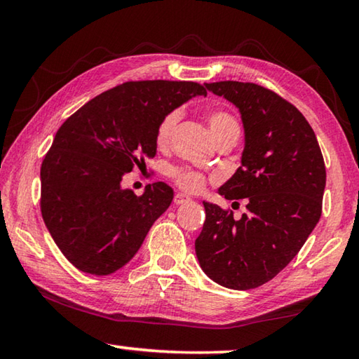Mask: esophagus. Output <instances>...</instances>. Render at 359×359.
<instances>
[{"label": "esophagus", "mask_w": 359, "mask_h": 359, "mask_svg": "<svg viewBox=\"0 0 359 359\" xmlns=\"http://www.w3.org/2000/svg\"><path fill=\"white\" fill-rule=\"evenodd\" d=\"M191 201H193V199L190 196H187V194H184V193H175V196H174L175 204H188Z\"/></svg>", "instance_id": "34e87169"}]
</instances>
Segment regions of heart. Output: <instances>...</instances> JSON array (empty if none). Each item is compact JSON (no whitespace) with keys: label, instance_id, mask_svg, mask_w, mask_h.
<instances>
[{"label":"heart","instance_id":"1","mask_svg":"<svg viewBox=\"0 0 359 359\" xmlns=\"http://www.w3.org/2000/svg\"><path fill=\"white\" fill-rule=\"evenodd\" d=\"M179 118H180V111L168 112L165 117L161 118L160 123H158L156 135H155L158 145H161L163 147V145H166L169 141H171V136L175 130V125L179 123ZM233 126H238V123H236V120L226 112L215 111L209 115V128L214 137L218 135V133H222L228 128H233ZM169 175L175 180V184L188 191H196L204 184L203 175L198 171H193V169L171 168L169 169Z\"/></svg>","mask_w":359,"mask_h":359}]
</instances>
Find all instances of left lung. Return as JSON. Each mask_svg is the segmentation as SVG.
Returning <instances> with one entry per match:
<instances>
[{"mask_svg":"<svg viewBox=\"0 0 359 359\" xmlns=\"http://www.w3.org/2000/svg\"><path fill=\"white\" fill-rule=\"evenodd\" d=\"M205 88L239 109L245 136L241 166L218 193L248 203L236 220L233 212L203 201L205 222L194 248L212 280L252 290L274 278L317 226L326 185L323 155L309 121L277 93L236 81Z\"/></svg>","mask_w":359,"mask_h":359,"instance_id":"left-lung-1","label":"left lung"}]
</instances>
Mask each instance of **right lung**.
<instances>
[{
    "instance_id": "right-lung-1",
    "label": "right lung",
    "mask_w": 359,
    "mask_h": 359,
    "mask_svg": "<svg viewBox=\"0 0 359 359\" xmlns=\"http://www.w3.org/2000/svg\"><path fill=\"white\" fill-rule=\"evenodd\" d=\"M205 95L196 82H126L60 126L41 166V212L79 271L109 276L137 253L174 190L155 182L136 196L121 187L123 175L156 155V128L168 112Z\"/></svg>"
}]
</instances>
